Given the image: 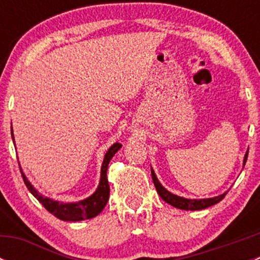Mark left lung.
<instances>
[{"instance_id": "1", "label": "left lung", "mask_w": 260, "mask_h": 260, "mask_svg": "<svg viewBox=\"0 0 260 260\" xmlns=\"http://www.w3.org/2000/svg\"><path fill=\"white\" fill-rule=\"evenodd\" d=\"M246 158H248V153L245 154V158H244V165H245ZM152 174V180H153L154 186H156L157 193L161 196V199L164 201H166L167 204L170 205L175 206V208L181 209V210H203V209L209 208V206L215 205L219 201H221L222 199L225 198L226 192L222 193V195L216 196V198H211V199H201V200H191V199H185V198H180V196L174 195V193L169 192L161 183L158 182L157 180L156 175H154L153 170L151 171Z\"/></svg>"}]
</instances>
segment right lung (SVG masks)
I'll return each mask as SVG.
<instances>
[{"label": "right lung", "instance_id": "1", "mask_svg": "<svg viewBox=\"0 0 260 260\" xmlns=\"http://www.w3.org/2000/svg\"><path fill=\"white\" fill-rule=\"evenodd\" d=\"M12 140H14V135H12ZM120 146H122L120 143H114L106 153L103 165H102L101 182H99V186L98 188H96L95 192H94L90 198L85 199V200L78 201V203L64 204L59 203V201H54L51 200V199L44 198V196L40 195V193L32 187V185L28 182L25 175L21 171V169L20 171L21 175H22V179L26 187H27L28 191L38 199L39 203L43 204L44 208H45L50 214L56 216L57 219L64 220V221H80V220L91 219V217L101 214L102 210L104 209V206L107 205V201H108L109 199V185L108 179H107V170H108L109 161H111L112 157L114 156L115 152L120 148Z\"/></svg>", "mask_w": 260, "mask_h": 260}]
</instances>
